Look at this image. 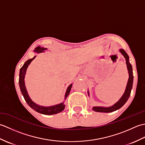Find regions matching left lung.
<instances>
[{"instance_id": "1", "label": "left lung", "mask_w": 145, "mask_h": 145, "mask_svg": "<svg viewBox=\"0 0 145 145\" xmlns=\"http://www.w3.org/2000/svg\"><path fill=\"white\" fill-rule=\"evenodd\" d=\"M120 52L125 58L126 63H127V69L128 71L129 74V78L128 80V83L127 85V87H126L125 91L124 92L123 95H122L121 98L117 101L116 103H115L113 105L109 106V107H102V106H94L93 107V110L95 112H104V113H110L113 112L114 111H116L117 110L120 109V108L122 107L127 102L128 99L130 96L131 91L133 87V69H132V66L130 64V61H129V57L128 54L126 53V52L123 49H120ZM88 95H89V91H88Z\"/></svg>"}]
</instances>
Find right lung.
Masks as SVG:
<instances>
[{
	"label": "right lung",
	"mask_w": 145,
	"mask_h": 145,
	"mask_svg": "<svg viewBox=\"0 0 145 145\" xmlns=\"http://www.w3.org/2000/svg\"><path fill=\"white\" fill-rule=\"evenodd\" d=\"M46 49L47 48H42L40 47H37L35 48L34 52L39 54V53H41V52H43L45 50H46ZM35 57L36 56H34L32 58H31V59H29L27 61H26L25 63L24 64V65L22 67V68L20 70L19 80H18V82H19V86H20L21 93L24 96V99H25L27 103L28 104L33 110L36 111L37 112L44 114V115H54V114L60 113L64 110L65 106L63 102L61 103L60 104L56 105H54L51 106H40L39 105L33 102V101L30 99V98L29 96V94L27 93V91L26 90V87L25 85V80H24V78H25V75L26 74V70H27V67H28L29 64L31 63V61L34 59ZM72 87V84H71L69 86V87L67 88L65 95V99H66V98L68 97V95H69Z\"/></svg>",
	"instance_id": "1"
}]
</instances>
